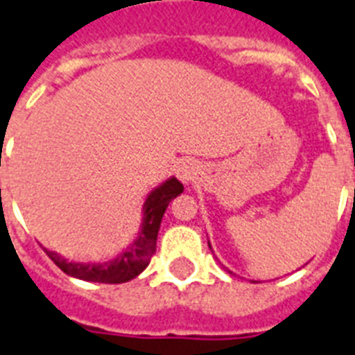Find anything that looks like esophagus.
Returning <instances> with one entry per match:
<instances>
[{"mask_svg":"<svg viewBox=\"0 0 355 355\" xmlns=\"http://www.w3.org/2000/svg\"><path fill=\"white\" fill-rule=\"evenodd\" d=\"M197 175V168H195V164L189 162V160H184V162L178 164L177 168V177L182 180V182H191L193 178Z\"/></svg>","mask_w":355,"mask_h":355,"instance_id":"obj_1","label":"esophagus"}]
</instances>
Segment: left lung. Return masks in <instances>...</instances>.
<instances>
[{
    "label": "left lung",
    "instance_id": "obj_1",
    "mask_svg": "<svg viewBox=\"0 0 355 355\" xmlns=\"http://www.w3.org/2000/svg\"><path fill=\"white\" fill-rule=\"evenodd\" d=\"M209 248H211V246H209ZM230 273H232V272H230Z\"/></svg>",
    "mask_w": 355,
    "mask_h": 355
}]
</instances>
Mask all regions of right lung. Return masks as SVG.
<instances>
[{
	"label": "right lung",
	"mask_w": 355,
	"mask_h": 355,
	"mask_svg": "<svg viewBox=\"0 0 355 355\" xmlns=\"http://www.w3.org/2000/svg\"><path fill=\"white\" fill-rule=\"evenodd\" d=\"M184 191V186L177 178L171 177L160 186H157L146 198L142 207V224L137 239L123 250L118 257L105 262H73L63 259L60 253L43 248L51 261L63 273L74 279L103 284H120L138 277L148 268L153 253L157 252V237L160 223L169 202Z\"/></svg>",
	"instance_id": "obj_1"
}]
</instances>
